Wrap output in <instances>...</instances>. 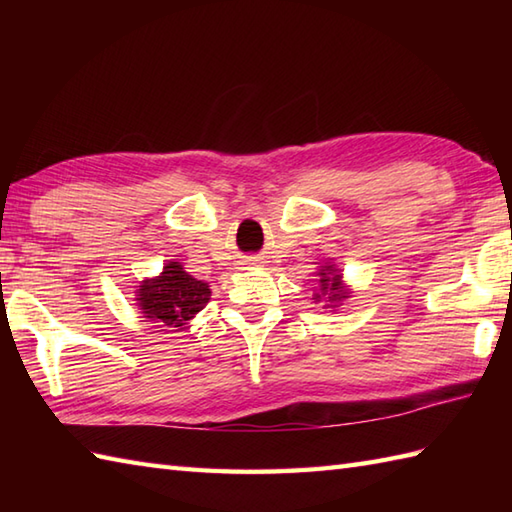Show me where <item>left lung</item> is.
I'll return each instance as SVG.
<instances>
[{
    "instance_id": "obj_1",
    "label": "left lung",
    "mask_w": 512,
    "mask_h": 512,
    "mask_svg": "<svg viewBox=\"0 0 512 512\" xmlns=\"http://www.w3.org/2000/svg\"><path fill=\"white\" fill-rule=\"evenodd\" d=\"M314 275H317V288L312 292L314 303H323V308H330V312H334L343 306V301L352 297V288L345 284L341 268H336V264H323Z\"/></svg>"
}]
</instances>
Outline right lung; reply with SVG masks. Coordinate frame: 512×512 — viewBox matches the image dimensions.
<instances>
[{
    "label": "right lung",
    "mask_w": 512,
    "mask_h": 512,
    "mask_svg": "<svg viewBox=\"0 0 512 512\" xmlns=\"http://www.w3.org/2000/svg\"><path fill=\"white\" fill-rule=\"evenodd\" d=\"M211 286L195 279L176 259L162 266L156 277H145L136 286V306L140 314L160 328L184 330L195 314L206 308Z\"/></svg>",
    "instance_id": "obj_1"
}]
</instances>
